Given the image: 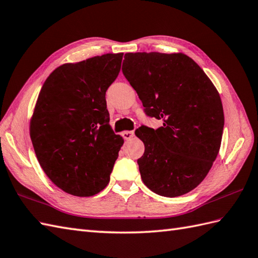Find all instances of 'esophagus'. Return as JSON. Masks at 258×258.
<instances>
[{
    "label": "esophagus",
    "mask_w": 258,
    "mask_h": 258,
    "mask_svg": "<svg viewBox=\"0 0 258 258\" xmlns=\"http://www.w3.org/2000/svg\"><path fill=\"white\" fill-rule=\"evenodd\" d=\"M135 134H134V131H125L122 133V136L124 137L125 140H131L132 137H133Z\"/></svg>",
    "instance_id": "1"
}]
</instances>
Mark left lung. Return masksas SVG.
<instances>
[{
  "instance_id": "obj_1",
  "label": "left lung",
  "mask_w": 258,
  "mask_h": 258,
  "mask_svg": "<svg viewBox=\"0 0 258 258\" xmlns=\"http://www.w3.org/2000/svg\"><path fill=\"white\" fill-rule=\"evenodd\" d=\"M122 71L157 130L135 131L145 145L137 159L153 192L178 197L195 189L211 169L224 127L220 95L199 66L183 53H125Z\"/></svg>"
}]
</instances>
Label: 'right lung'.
Here are the masks:
<instances>
[{
	"mask_svg": "<svg viewBox=\"0 0 258 258\" xmlns=\"http://www.w3.org/2000/svg\"><path fill=\"white\" fill-rule=\"evenodd\" d=\"M123 53L66 63L41 87L31 139L41 168L64 192L94 196L110 181L123 139L110 126L105 92L117 78Z\"/></svg>",
	"mask_w": 258,
	"mask_h": 258,
	"instance_id": "add662e5",
	"label": "right lung"
}]
</instances>
